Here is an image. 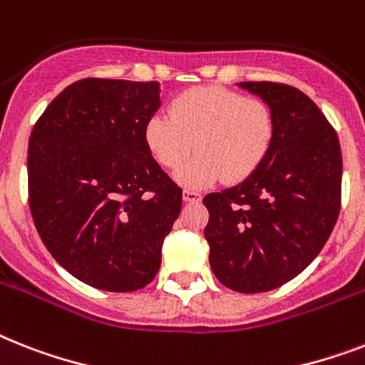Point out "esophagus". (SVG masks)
I'll return each mask as SVG.
<instances>
[{
    "mask_svg": "<svg viewBox=\"0 0 365 365\" xmlns=\"http://www.w3.org/2000/svg\"><path fill=\"white\" fill-rule=\"evenodd\" d=\"M183 200H185V202H200V200H202V195L197 191H191V189H185V191H183Z\"/></svg>",
    "mask_w": 365,
    "mask_h": 365,
    "instance_id": "34e87169",
    "label": "esophagus"
}]
</instances>
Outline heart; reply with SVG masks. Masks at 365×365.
Wrapping results in <instances>:
<instances>
[{"mask_svg": "<svg viewBox=\"0 0 365 365\" xmlns=\"http://www.w3.org/2000/svg\"><path fill=\"white\" fill-rule=\"evenodd\" d=\"M168 112L148 120L144 138L155 161L168 170L180 167L195 148L197 155L178 173V180L189 187H204L221 178L244 182L266 161L274 142L269 106L227 88L183 91Z\"/></svg>", "mask_w": 365, "mask_h": 365, "instance_id": "1", "label": "heart"}]
</instances>
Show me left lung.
Segmentation results:
<instances>
[{"label":"left lung","instance_id":"1","mask_svg":"<svg viewBox=\"0 0 365 365\" xmlns=\"http://www.w3.org/2000/svg\"><path fill=\"white\" fill-rule=\"evenodd\" d=\"M274 115L266 161L238 185L204 197L210 266L225 287L255 294L294 279L330 238L341 208V148L319 106L277 82H240Z\"/></svg>","mask_w":365,"mask_h":365}]
</instances>
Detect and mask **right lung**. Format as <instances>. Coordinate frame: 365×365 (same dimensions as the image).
I'll list each match as a JSON object with an SVG mask.
<instances>
[{
    "label": "right lung",
    "mask_w": 365,
    "mask_h": 365,
    "mask_svg": "<svg viewBox=\"0 0 365 365\" xmlns=\"http://www.w3.org/2000/svg\"><path fill=\"white\" fill-rule=\"evenodd\" d=\"M159 91V82L78 80L46 106L29 136L35 229L59 264L96 289L146 287L182 210V189L144 138Z\"/></svg>",
    "instance_id": "add662e5"
}]
</instances>
